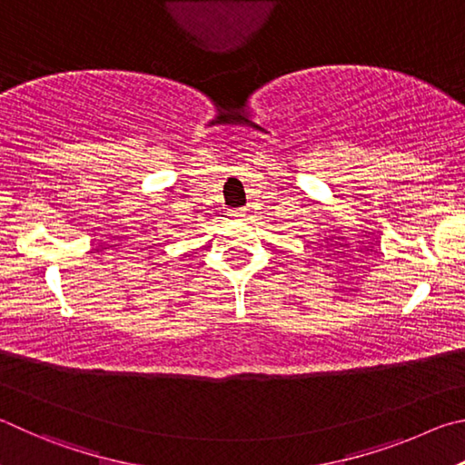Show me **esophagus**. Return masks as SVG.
I'll return each mask as SVG.
<instances>
[{
    "mask_svg": "<svg viewBox=\"0 0 465 465\" xmlns=\"http://www.w3.org/2000/svg\"><path fill=\"white\" fill-rule=\"evenodd\" d=\"M232 216L234 218H245L247 216V208H237L232 212Z\"/></svg>",
    "mask_w": 465,
    "mask_h": 465,
    "instance_id": "obj_1",
    "label": "esophagus"
}]
</instances>
